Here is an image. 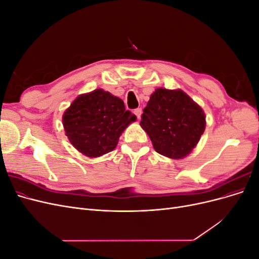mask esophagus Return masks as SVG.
Returning <instances> with one entry per match:
<instances>
[{
	"label": "esophagus",
	"instance_id": "esophagus-1",
	"mask_svg": "<svg viewBox=\"0 0 259 259\" xmlns=\"http://www.w3.org/2000/svg\"><path fill=\"white\" fill-rule=\"evenodd\" d=\"M143 113V109L142 108H137L134 110V114L137 116V119H140V116H142Z\"/></svg>",
	"mask_w": 259,
	"mask_h": 259
}]
</instances>
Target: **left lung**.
<instances>
[{"label":"left lung","mask_w":259,"mask_h":259,"mask_svg":"<svg viewBox=\"0 0 259 259\" xmlns=\"http://www.w3.org/2000/svg\"><path fill=\"white\" fill-rule=\"evenodd\" d=\"M155 151L171 159L189 154L205 130L202 108L183 91L158 89L140 121Z\"/></svg>","instance_id":"8db88e82"}]
</instances>
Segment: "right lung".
I'll return each mask as SVG.
<instances>
[{
    "mask_svg": "<svg viewBox=\"0 0 259 259\" xmlns=\"http://www.w3.org/2000/svg\"><path fill=\"white\" fill-rule=\"evenodd\" d=\"M135 120L122 99L103 90L79 96L62 116L70 143L90 158L112 151L123 131Z\"/></svg>",
    "mask_w": 259,
    "mask_h": 259,
    "instance_id": "right-lung-1",
    "label": "right lung"
}]
</instances>
